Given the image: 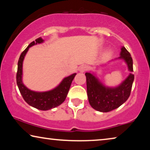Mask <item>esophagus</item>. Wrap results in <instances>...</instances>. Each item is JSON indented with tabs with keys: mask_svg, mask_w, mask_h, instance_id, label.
<instances>
[{
	"mask_svg": "<svg viewBox=\"0 0 150 150\" xmlns=\"http://www.w3.org/2000/svg\"><path fill=\"white\" fill-rule=\"evenodd\" d=\"M87 68H88V67L87 66V65H81V66L79 67V71H80V72L83 73V72H85L86 70H87Z\"/></svg>",
	"mask_w": 150,
	"mask_h": 150,
	"instance_id": "obj_1",
	"label": "esophagus"
}]
</instances>
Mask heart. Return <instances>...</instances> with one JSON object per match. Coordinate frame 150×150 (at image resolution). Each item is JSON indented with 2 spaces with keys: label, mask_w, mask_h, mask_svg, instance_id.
<instances>
[{
  "label": "heart",
  "mask_w": 150,
  "mask_h": 150,
  "mask_svg": "<svg viewBox=\"0 0 150 150\" xmlns=\"http://www.w3.org/2000/svg\"><path fill=\"white\" fill-rule=\"evenodd\" d=\"M110 52H106L105 53L106 56H108V55H110Z\"/></svg>",
  "instance_id": "heart-1"
}]
</instances>
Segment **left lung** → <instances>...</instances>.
I'll return each instance as SVG.
<instances>
[{
	"instance_id": "1",
	"label": "left lung",
	"mask_w": 150,
	"mask_h": 150,
	"mask_svg": "<svg viewBox=\"0 0 150 150\" xmlns=\"http://www.w3.org/2000/svg\"><path fill=\"white\" fill-rule=\"evenodd\" d=\"M115 59L124 60L128 66L129 71H130L128 77L117 87L105 86L93 72L85 73L88 100L91 107L98 111L102 112L111 111L124 104L130 95L134 78L132 73L133 71L132 57L126 48L122 46L120 57Z\"/></svg>"
}]
</instances>
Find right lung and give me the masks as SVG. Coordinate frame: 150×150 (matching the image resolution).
<instances>
[{"mask_svg":"<svg viewBox=\"0 0 150 150\" xmlns=\"http://www.w3.org/2000/svg\"><path fill=\"white\" fill-rule=\"evenodd\" d=\"M44 42V40L42 38H38L35 41L30 43L20 54L18 63L16 82L20 93L26 103L37 109L48 110L61 105L65 101L70 88L71 82L76 75V73H74L64 78L56 87L49 91H35L26 87L22 82V65L24 57L29 48L34 45L42 44Z\"/></svg>","mask_w":150,"mask_h":150,"instance_id":"add662e5","label":"right lung"}]
</instances>
